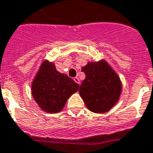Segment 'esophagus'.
Masks as SVG:
<instances>
[{
    "mask_svg": "<svg viewBox=\"0 0 153 153\" xmlns=\"http://www.w3.org/2000/svg\"><path fill=\"white\" fill-rule=\"evenodd\" d=\"M73 80L75 81L76 83H77V84H80V80H79V78L78 77H74L73 78Z\"/></svg>",
    "mask_w": 153,
    "mask_h": 153,
    "instance_id": "obj_1",
    "label": "esophagus"
}]
</instances>
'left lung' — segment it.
<instances>
[{
    "mask_svg": "<svg viewBox=\"0 0 153 153\" xmlns=\"http://www.w3.org/2000/svg\"><path fill=\"white\" fill-rule=\"evenodd\" d=\"M81 71L85 78L79 89L87 108L94 113L108 112L121 96L122 84L115 70L104 59L88 62Z\"/></svg>",
    "mask_w": 153,
    "mask_h": 153,
    "instance_id": "left-lung-1",
    "label": "left lung"
}]
</instances>
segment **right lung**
Returning <instances> with one entry per match:
<instances>
[{"mask_svg":"<svg viewBox=\"0 0 153 153\" xmlns=\"http://www.w3.org/2000/svg\"><path fill=\"white\" fill-rule=\"evenodd\" d=\"M79 85L66 74L58 72L53 62L44 60L32 82V94L40 108L48 113H58L64 108Z\"/></svg>","mask_w":153,"mask_h":153,"instance_id":"add662e5","label":"right lung"}]
</instances>
